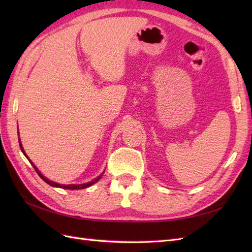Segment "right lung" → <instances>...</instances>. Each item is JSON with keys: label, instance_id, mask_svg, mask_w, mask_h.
Masks as SVG:
<instances>
[{"label": "right lung", "instance_id": "add662e5", "mask_svg": "<svg viewBox=\"0 0 252 252\" xmlns=\"http://www.w3.org/2000/svg\"><path fill=\"white\" fill-rule=\"evenodd\" d=\"M19 134V133H18ZM18 141H19V146H20V149H21V152H23V154L25 155L26 156V158L29 160L30 161V163L32 164V167L34 168V170L36 171V173L39 174V176L40 178L43 180L45 183H47L49 185H51V186H53V187H60V189H87V187H90V186H92L93 184H95L96 182H98L99 180H100V178L101 176H103V174H104V172L103 173H100L97 178H95L94 180H92V181H90V182H88V183H83V184H58V183H56V182H53V181H50L49 179H46L45 176L42 174L40 171H39V169H37L35 165H34V163L31 161V160L29 159V157L27 156V154L25 153V151H24V148H23V145H21V142H20V138H18Z\"/></svg>", "mask_w": 252, "mask_h": 252}]
</instances>
